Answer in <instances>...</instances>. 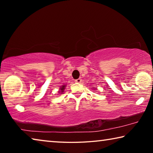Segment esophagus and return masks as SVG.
Here are the masks:
<instances>
[{"label":"esophagus","mask_w":153,"mask_h":153,"mask_svg":"<svg viewBox=\"0 0 153 153\" xmlns=\"http://www.w3.org/2000/svg\"><path fill=\"white\" fill-rule=\"evenodd\" d=\"M75 82H76V83H81L82 82V79L81 78H78L75 80Z\"/></svg>","instance_id":"34e87169"}]
</instances>
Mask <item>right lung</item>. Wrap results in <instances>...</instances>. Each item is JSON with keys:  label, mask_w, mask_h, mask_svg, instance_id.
Here are the masks:
<instances>
[{"label": "right lung", "mask_w": 153, "mask_h": 153, "mask_svg": "<svg viewBox=\"0 0 153 153\" xmlns=\"http://www.w3.org/2000/svg\"><path fill=\"white\" fill-rule=\"evenodd\" d=\"M65 86H61V88H60V90H61V91H59V92H63V90H64V89H65Z\"/></svg>", "instance_id": "obj_1"}]
</instances>
